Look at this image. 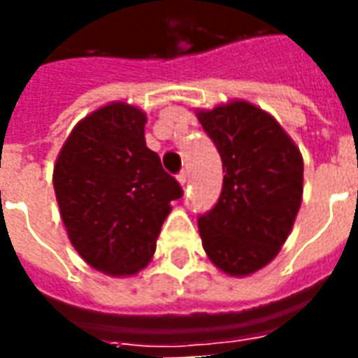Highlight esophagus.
Here are the masks:
<instances>
[{
	"label": "esophagus",
	"mask_w": 358,
	"mask_h": 358,
	"mask_svg": "<svg viewBox=\"0 0 358 358\" xmlns=\"http://www.w3.org/2000/svg\"><path fill=\"white\" fill-rule=\"evenodd\" d=\"M187 178H189V176H187V172L186 171H182L178 174V182L180 184H182V186H186L187 184Z\"/></svg>",
	"instance_id": "1"
}]
</instances>
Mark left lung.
Listing matches in <instances>:
<instances>
[{"label":"left lung","instance_id":"1","mask_svg":"<svg viewBox=\"0 0 358 358\" xmlns=\"http://www.w3.org/2000/svg\"><path fill=\"white\" fill-rule=\"evenodd\" d=\"M224 171L218 203L197 220L210 263L249 276L280 253L303 199V157L270 113L243 99L197 109Z\"/></svg>","mask_w":358,"mask_h":358}]
</instances>
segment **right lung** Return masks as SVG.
I'll list each match as a JSON object with an SVG mask.
<instances>
[{"mask_svg":"<svg viewBox=\"0 0 358 358\" xmlns=\"http://www.w3.org/2000/svg\"><path fill=\"white\" fill-rule=\"evenodd\" d=\"M148 115L126 101L103 105L74 126L53 166V187L69 240L109 276L148 266L171 201L182 187L145 145Z\"/></svg>","mask_w":358,"mask_h":358,"instance_id":"1","label":"right lung"}]
</instances>
